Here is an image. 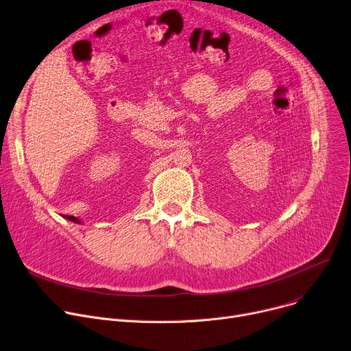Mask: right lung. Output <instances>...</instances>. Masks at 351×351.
<instances>
[{
    "mask_svg": "<svg viewBox=\"0 0 351 351\" xmlns=\"http://www.w3.org/2000/svg\"><path fill=\"white\" fill-rule=\"evenodd\" d=\"M66 219H69V221H73V222H76V223H82V221H80L79 218H76V217H66Z\"/></svg>",
    "mask_w": 351,
    "mask_h": 351,
    "instance_id": "right-lung-1",
    "label": "right lung"
}]
</instances>
